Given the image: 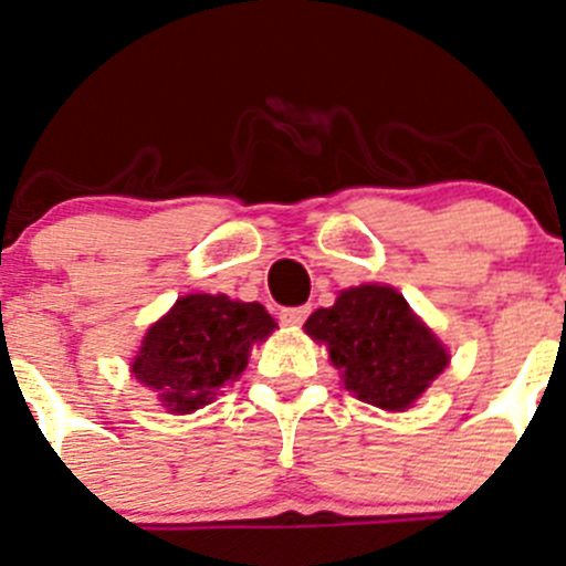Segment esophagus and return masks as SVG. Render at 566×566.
I'll use <instances>...</instances> for the list:
<instances>
[{
  "mask_svg": "<svg viewBox=\"0 0 566 566\" xmlns=\"http://www.w3.org/2000/svg\"><path fill=\"white\" fill-rule=\"evenodd\" d=\"M307 315H310V307H287L279 313V321H282L284 326H301Z\"/></svg>",
  "mask_w": 566,
  "mask_h": 566,
  "instance_id": "esophagus-1",
  "label": "esophagus"
}]
</instances>
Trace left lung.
I'll list each match as a JSON object with an SVG mask.
<instances>
[{"mask_svg":"<svg viewBox=\"0 0 566 566\" xmlns=\"http://www.w3.org/2000/svg\"><path fill=\"white\" fill-rule=\"evenodd\" d=\"M329 348L346 390L382 410H408L450 366V352L388 284L340 290L332 307L315 310L304 324Z\"/></svg>","mask_w":566,"mask_h":566,"instance_id":"obj_1","label":"left lung"}]
</instances>
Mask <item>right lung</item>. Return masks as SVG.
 <instances>
[{"label":"right lung","mask_w":566,"mask_h":566,"mask_svg":"<svg viewBox=\"0 0 566 566\" xmlns=\"http://www.w3.org/2000/svg\"><path fill=\"white\" fill-rule=\"evenodd\" d=\"M276 329L256 301L189 293L147 329L130 371L170 413H195L248 366L253 343Z\"/></svg>","instance_id":"1"}]
</instances>
